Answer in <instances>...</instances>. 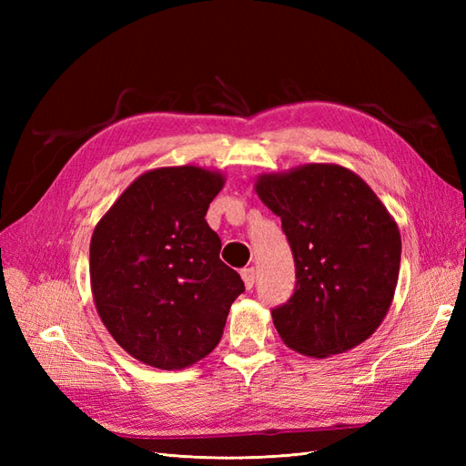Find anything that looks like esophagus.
<instances>
[{
  "label": "esophagus",
  "instance_id": "34e87169",
  "mask_svg": "<svg viewBox=\"0 0 466 466\" xmlns=\"http://www.w3.org/2000/svg\"><path fill=\"white\" fill-rule=\"evenodd\" d=\"M255 268H243L241 270V278L245 281V288L247 289H252V286H255Z\"/></svg>",
  "mask_w": 466,
  "mask_h": 466
}]
</instances>
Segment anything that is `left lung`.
I'll list each match as a JSON object with an SVG mask.
<instances>
[{"label": "left lung", "instance_id": "1", "mask_svg": "<svg viewBox=\"0 0 466 466\" xmlns=\"http://www.w3.org/2000/svg\"><path fill=\"white\" fill-rule=\"evenodd\" d=\"M258 198L281 219L295 289L272 311L284 344L303 356L342 354L379 329L400 268V231L368 182L334 163L260 175Z\"/></svg>", "mask_w": 466, "mask_h": 466}]
</instances>
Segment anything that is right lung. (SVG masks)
Masks as SVG:
<instances>
[{
  "label": "right lung",
  "mask_w": 466,
  "mask_h": 466,
  "mask_svg": "<svg viewBox=\"0 0 466 466\" xmlns=\"http://www.w3.org/2000/svg\"><path fill=\"white\" fill-rule=\"evenodd\" d=\"M225 185L219 171L182 165L139 175L96 223L89 274L96 313L137 361L185 370L223 334L245 284L219 260L206 221Z\"/></svg>",
  "instance_id": "right-lung-1"
}]
</instances>
